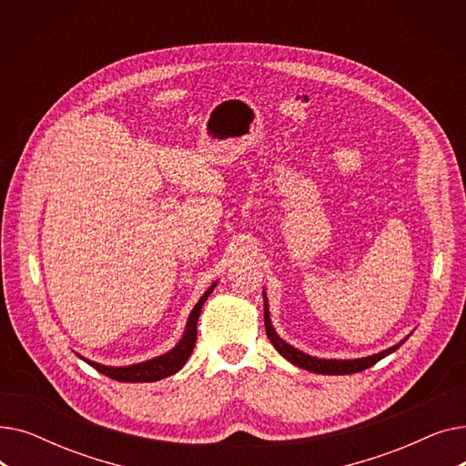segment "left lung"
Here are the masks:
<instances>
[{
    "label": "left lung",
    "mask_w": 466,
    "mask_h": 466,
    "mask_svg": "<svg viewBox=\"0 0 466 466\" xmlns=\"http://www.w3.org/2000/svg\"><path fill=\"white\" fill-rule=\"evenodd\" d=\"M264 327H266V334L268 338H270V341L274 344V348L295 366H299V369H304V370H309V372H315V374H330V376H344V374H355V372H362L366 369H370V366H374L378 360H381L383 357L390 355L393 351H397L402 344L404 339L400 341V344L389 348L385 351H380L376 355H370V357H362V359H351V360H338V359H317V357H311L297 348L289 346L285 339H281L278 336V332L274 330L272 327V321H270V311H268V300H266V292H264Z\"/></svg>",
    "instance_id": "1"
}]
</instances>
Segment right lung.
<instances>
[{
    "label": "right lung",
    "instance_id": "obj_1",
    "mask_svg": "<svg viewBox=\"0 0 466 466\" xmlns=\"http://www.w3.org/2000/svg\"><path fill=\"white\" fill-rule=\"evenodd\" d=\"M217 283H213L206 292L204 297L198 300L188 315V321L185 327V334L179 339V344L169 350L167 353L155 357L151 360H145V362H137V364H130V366H106V364H97L94 360H88L85 357H81L85 362H88L92 369H96L97 372L106 374L111 380L116 381H127V383H145V381H158L162 378H167L171 374L179 372L185 362L188 360L194 346H196V325H198V317L202 311L204 302L208 300V297L213 292Z\"/></svg>",
    "mask_w": 466,
    "mask_h": 466
}]
</instances>
